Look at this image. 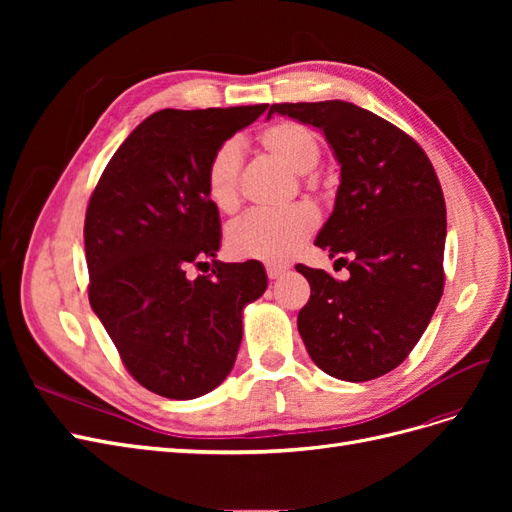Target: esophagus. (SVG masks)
Listing matches in <instances>:
<instances>
[{
    "label": "esophagus",
    "mask_w": 512,
    "mask_h": 512,
    "mask_svg": "<svg viewBox=\"0 0 512 512\" xmlns=\"http://www.w3.org/2000/svg\"><path fill=\"white\" fill-rule=\"evenodd\" d=\"M286 273L284 267H277V265H267V275L269 280H280V277Z\"/></svg>",
    "instance_id": "obj_1"
}]
</instances>
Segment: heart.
I'll return each mask as SVG.
<instances>
[{
  "mask_svg": "<svg viewBox=\"0 0 512 512\" xmlns=\"http://www.w3.org/2000/svg\"><path fill=\"white\" fill-rule=\"evenodd\" d=\"M260 145L297 173H309L320 158L318 138L294 121H275L260 132ZM243 153L237 141L215 149L205 170V194L220 211H232L239 200ZM318 220L307 207L288 211H250L226 232V247L235 258L284 265L301 250Z\"/></svg>",
  "mask_w": 512,
  "mask_h": 512,
  "instance_id": "1",
  "label": "heart"
}]
</instances>
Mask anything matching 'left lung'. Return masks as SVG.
Returning a JSON list of instances; mask_svg holds the SVG:
<instances>
[{
    "label": "left lung",
    "mask_w": 512,
    "mask_h": 512,
    "mask_svg": "<svg viewBox=\"0 0 512 512\" xmlns=\"http://www.w3.org/2000/svg\"><path fill=\"white\" fill-rule=\"evenodd\" d=\"M273 113L318 128L339 164L316 245L350 277L297 265L312 286L297 318L303 344L337 380L380 378L404 363L442 297L446 205L436 170L406 132L352 102H284Z\"/></svg>",
    "instance_id": "8db88e82"
}]
</instances>
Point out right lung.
I'll use <instances>...</instances> for the list:
<instances>
[{
    "label": "right lung",
    "instance_id": "1",
    "mask_svg": "<svg viewBox=\"0 0 512 512\" xmlns=\"http://www.w3.org/2000/svg\"><path fill=\"white\" fill-rule=\"evenodd\" d=\"M269 104L164 108L121 143L85 215L89 303L138 384L196 399L235 365L243 309L267 290L258 260L220 262V211L205 170L220 145ZM214 262L211 276L190 266Z\"/></svg>",
    "mask_w": 512,
    "mask_h": 512
}]
</instances>
